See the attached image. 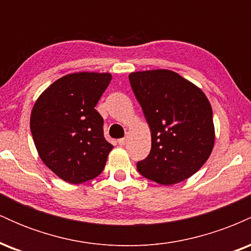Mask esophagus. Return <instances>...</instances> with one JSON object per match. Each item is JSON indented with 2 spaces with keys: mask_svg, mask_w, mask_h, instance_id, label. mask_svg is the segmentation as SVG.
<instances>
[{
  "mask_svg": "<svg viewBox=\"0 0 251 251\" xmlns=\"http://www.w3.org/2000/svg\"><path fill=\"white\" fill-rule=\"evenodd\" d=\"M126 140H127V138H126V137L125 138H122V139L118 140V143H119L120 146H124L126 144Z\"/></svg>",
  "mask_w": 251,
  "mask_h": 251,
  "instance_id": "1",
  "label": "esophagus"
}]
</instances>
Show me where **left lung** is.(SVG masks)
Instances as JSON below:
<instances>
[{"instance_id":"1","label":"left lung","mask_w":251,"mask_h":251,"mask_svg":"<svg viewBox=\"0 0 251 251\" xmlns=\"http://www.w3.org/2000/svg\"><path fill=\"white\" fill-rule=\"evenodd\" d=\"M151 131L150 154L137 163L139 174L162 185L188 179L211 154L212 108L200 87L176 72L153 70L128 75Z\"/></svg>"}]
</instances>
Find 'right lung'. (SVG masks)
Returning a JSON list of instances; mask_svg holds the SVG:
<instances>
[{"label": "right lung", "instance_id": "1", "mask_svg": "<svg viewBox=\"0 0 251 251\" xmlns=\"http://www.w3.org/2000/svg\"><path fill=\"white\" fill-rule=\"evenodd\" d=\"M109 73L79 72L60 77L37 98L30 131L45 165L62 180L80 184L102 172L113 146L103 137L96 106Z\"/></svg>", "mask_w": 251, "mask_h": 251}]
</instances>
